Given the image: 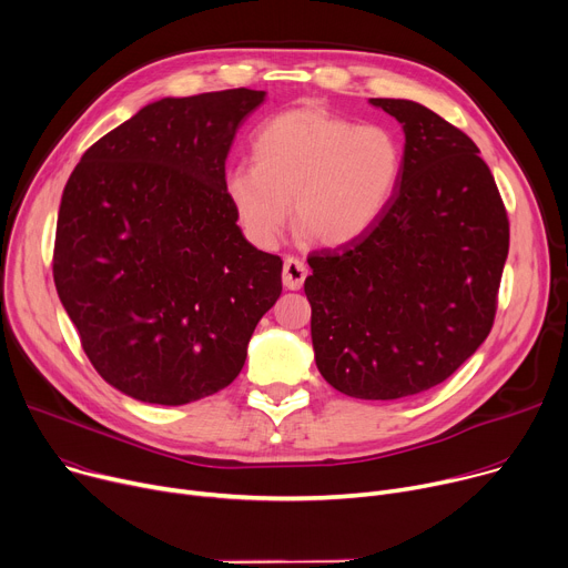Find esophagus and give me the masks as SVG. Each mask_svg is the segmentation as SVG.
<instances>
[{
  "instance_id": "1",
  "label": "esophagus",
  "mask_w": 568,
  "mask_h": 568,
  "mask_svg": "<svg viewBox=\"0 0 568 568\" xmlns=\"http://www.w3.org/2000/svg\"><path fill=\"white\" fill-rule=\"evenodd\" d=\"M305 276H307L305 263L298 261V257H294V255H287L283 263V285L287 290H301Z\"/></svg>"
}]
</instances>
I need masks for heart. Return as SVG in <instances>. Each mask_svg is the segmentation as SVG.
Returning a JSON list of instances; mask_svg holds the SVG:
<instances>
[{"mask_svg":"<svg viewBox=\"0 0 568 568\" xmlns=\"http://www.w3.org/2000/svg\"><path fill=\"white\" fill-rule=\"evenodd\" d=\"M253 165L226 172V194L248 240L276 246L290 217L322 246L363 237L396 190L403 151L381 124L357 126L317 106L267 120L253 135Z\"/></svg>","mask_w":568,"mask_h":568,"instance_id":"1","label":"heart"}]
</instances>
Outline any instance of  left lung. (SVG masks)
<instances>
[{"label": "left lung", "mask_w": 568, "mask_h": 568, "mask_svg": "<svg viewBox=\"0 0 568 568\" xmlns=\"http://www.w3.org/2000/svg\"><path fill=\"white\" fill-rule=\"evenodd\" d=\"M405 133L396 190L351 244L307 255L317 369L337 392L394 400L444 383L487 339L509 222L476 142L407 99H372Z\"/></svg>", "instance_id": "obj_1"}]
</instances>
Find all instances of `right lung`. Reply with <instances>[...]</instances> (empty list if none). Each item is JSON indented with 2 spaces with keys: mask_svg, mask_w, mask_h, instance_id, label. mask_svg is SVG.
<instances>
[{
  "mask_svg": "<svg viewBox=\"0 0 568 568\" xmlns=\"http://www.w3.org/2000/svg\"><path fill=\"white\" fill-rule=\"evenodd\" d=\"M263 90L165 97L99 138L68 179L54 283L97 369L126 396L185 405L231 385L281 296L226 194V156Z\"/></svg>",
  "mask_w": 568,
  "mask_h": 568,
  "instance_id": "add662e5",
  "label": "right lung"
}]
</instances>
